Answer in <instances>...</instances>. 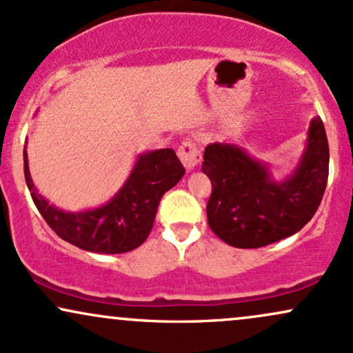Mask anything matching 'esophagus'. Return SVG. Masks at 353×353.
<instances>
[{
	"label": "esophagus",
	"mask_w": 353,
	"mask_h": 353,
	"mask_svg": "<svg viewBox=\"0 0 353 353\" xmlns=\"http://www.w3.org/2000/svg\"><path fill=\"white\" fill-rule=\"evenodd\" d=\"M177 154H179V159L182 161V164H184V168L188 169V171H194L202 159V154L194 141H185V143H182Z\"/></svg>",
	"instance_id": "34e87169"
}]
</instances>
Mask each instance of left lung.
<instances>
[{
  "label": "left lung",
  "mask_w": 353,
  "mask_h": 353,
  "mask_svg": "<svg viewBox=\"0 0 353 353\" xmlns=\"http://www.w3.org/2000/svg\"><path fill=\"white\" fill-rule=\"evenodd\" d=\"M202 172L212 182L209 228L225 244L257 249L294 236L317 212L329 179V143L320 117L310 121L292 174L277 181L270 164L234 143L205 145Z\"/></svg>",
  "instance_id": "1"
}]
</instances>
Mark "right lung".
I'll return each instance as SVG.
<instances>
[{"label":"right lung","instance_id":"obj_1","mask_svg":"<svg viewBox=\"0 0 353 353\" xmlns=\"http://www.w3.org/2000/svg\"><path fill=\"white\" fill-rule=\"evenodd\" d=\"M23 159L28 189L48 225L63 241L98 254H123L143 244L152 229L161 197L185 172L172 149L143 152L123 188L106 204L70 212L50 204L38 192L31 179L26 149Z\"/></svg>","mask_w":353,"mask_h":353}]
</instances>
